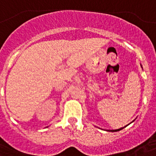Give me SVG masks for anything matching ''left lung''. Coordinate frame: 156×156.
I'll return each mask as SVG.
<instances>
[{"instance_id": "1", "label": "left lung", "mask_w": 156, "mask_h": 156, "mask_svg": "<svg viewBox=\"0 0 156 156\" xmlns=\"http://www.w3.org/2000/svg\"><path fill=\"white\" fill-rule=\"evenodd\" d=\"M122 129H123V128H121V129H115V130H108V131H111V132H116V131L121 130Z\"/></svg>"}]
</instances>
